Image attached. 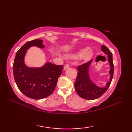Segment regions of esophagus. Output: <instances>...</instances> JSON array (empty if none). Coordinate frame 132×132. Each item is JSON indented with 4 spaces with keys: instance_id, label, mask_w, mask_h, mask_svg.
<instances>
[{
    "instance_id": "obj_1",
    "label": "esophagus",
    "mask_w": 132,
    "mask_h": 132,
    "mask_svg": "<svg viewBox=\"0 0 132 132\" xmlns=\"http://www.w3.org/2000/svg\"><path fill=\"white\" fill-rule=\"evenodd\" d=\"M69 67H70V65H69V64H66L65 65H64V70L68 69L69 68Z\"/></svg>"
}]
</instances>
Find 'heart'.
I'll use <instances>...</instances> for the list:
<instances>
[{
	"label": "heart",
	"mask_w": 132,
	"mask_h": 132,
	"mask_svg": "<svg viewBox=\"0 0 132 132\" xmlns=\"http://www.w3.org/2000/svg\"><path fill=\"white\" fill-rule=\"evenodd\" d=\"M92 56V53L88 52V49H82L80 50L76 54L73 55V58H79L83 57L85 59H88Z\"/></svg>",
	"instance_id": "obj_1"
}]
</instances>
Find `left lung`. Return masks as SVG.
<instances>
[{
	"mask_svg": "<svg viewBox=\"0 0 132 132\" xmlns=\"http://www.w3.org/2000/svg\"><path fill=\"white\" fill-rule=\"evenodd\" d=\"M102 51L108 55V61L111 66L110 80L104 87H100L92 82L89 78L88 70L91 62L90 60L87 62L80 64L78 67V72L75 82V89L79 96L83 99L87 100H94L100 97L107 91L112 80L113 76V63L112 54L107 47L105 45L102 46Z\"/></svg>",
	"mask_w": 132,
	"mask_h": 132,
	"instance_id": "8db88e82",
	"label": "left lung"
}]
</instances>
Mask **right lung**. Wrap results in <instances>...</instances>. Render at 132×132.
<instances>
[{
    "label": "right lung",
    "instance_id": "add662e5",
    "mask_svg": "<svg viewBox=\"0 0 132 132\" xmlns=\"http://www.w3.org/2000/svg\"><path fill=\"white\" fill-rule=\"evenodd\" d=\"M43 41L36 39L25 44L16 52L13 64V76L19 90L33 99H44L53 93L63 69L62 65L50 62L40 68H28L24 64L27 50L33 46L44 47Z\"/></svg>",
    "mask_w": 132,
    "mask_h": 132
}]
</instances>
